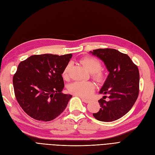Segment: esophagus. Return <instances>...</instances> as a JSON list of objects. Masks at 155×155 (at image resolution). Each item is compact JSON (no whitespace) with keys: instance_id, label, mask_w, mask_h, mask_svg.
Here are the masks:
<instances>
[{"instance_id":"esophagus-1","label":"esophagus","mask_w":155,"mask_h":155,"mask_svg":"<svg viewBox=\"0 0 155 155\" xmlns=\"http://www.w3.org/2000/svg\"><path fill=\"white\" fill-rule=\"evenodd\" d=\"M82 101L84 102H85V103H89V102H90V101H89V100L85 99V98H82Z\"/></svg>"}]
</instances>
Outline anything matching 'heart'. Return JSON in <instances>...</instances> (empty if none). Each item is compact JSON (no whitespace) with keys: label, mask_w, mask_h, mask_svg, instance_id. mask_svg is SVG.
<instances>
[{"label":"heart","mask_w":155,"mask_h":155,"mask_svg":"<svg viewBox=\"0 0 155 155\" xmlns=\"http://www.w3.org/2000/svg\"><path fill=\"white\" fill-rule=\"evenodd\" d=\"M81 62L91 73L92 77L98 82L104 81L105 75L103 71L101 70L102 63L97 58L93 57H86L81 60ZM71 69V64L68 63L62 71V75L64 78L69 77ZM68 91L81 97H89L94 91L93 84L90 82L75 81L69 84Z\"/></svg>","instance_id":"heart-1"}]
</instances>
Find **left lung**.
Instances as JSON below:
<instances>
[{
  "mask_svg": "<svg viewBox=\"0 0 155 155\" xmlns=\"http://www.w3.org/2000/svg\"><path fill=\"white\" fill-rule=\"evenodd\" d=\"M92 53L104 61L109 72L100 93L108 95L98 101L101 109L93 113L98 120L111 122L125 115L139 94L138 68L127 54L111 48L94 49Z\"/></svg>",
  "mask_w": 155,
  "mask_h": 155,
  "instance_id": "8db88e82",
  "label": "left lung"
}]
</instances>
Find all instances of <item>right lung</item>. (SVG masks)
I'll list each match as a JSON object with an SVG mask.
<instances>
[{"label": "right lung", "instance_id": "right-lung-1", "mask_svg": "<svg viewBox=\"0 0 155 155\" xmlns=\"http://www.w3.org/2000/svg\"><path fill=\"white\" fill-rule=\"evenodd\" d=\"M71 57V53L35 54L20 62L13 78V88L18 104L28 115L48 122L64 111L72 96L62 93V73Z\"/></svg>", "mask_w": 155, "mask_h": 155}]
</instances>
